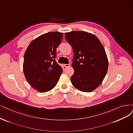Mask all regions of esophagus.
<instances>
[{"label":"esophagus","instance_id":"1","mask_svg":"<svg viewBox=\"0 0 133 133\" xmlns=\"http://www.w3.org/2000/svg\"><path fill=\"white\" fill-rule=\"evenodd\" d=\"M63 66H65V67H68L70 66V64H63Z\"/></svg>","mask_w":133,"mask_h":133}]
</instances>
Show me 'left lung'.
Masks as SVG:
<instances>
[{
	"label": "left lung",
	"mask_w": 133,
	"mask_h": 133,
	"mask_svg": "<svg viewBox=\"0 0 133 133\" xmlns=\"http://www.w3.org/2000/svg\"><path fill=\"white\" fill-rule=\"evenodd\" d=\"M65 39L74 52L72 85L83 92L94 90L102 83L109 67L102 44L94 34L84 31L65 33Z\"/></svg>",
	"instance_id": "obj_1"
}]
</instances>
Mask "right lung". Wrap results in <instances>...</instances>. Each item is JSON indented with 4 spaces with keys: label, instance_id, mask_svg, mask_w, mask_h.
Here are the masks:
<instances>
[{
    "label": "right lung",
    "instance_id": "right-lung-1",
    "mask_svg": "<svg viewBox=\"0 0 133 133\" xmlns=\"http://www.w3.org/2000/svg\"><path fill=\"white\" fill-rule=\"evenodd\" d=\"M63 37L61 32H48L31 42L24 53L23 69L27 81L41 92L56 86L62 68L55 60L56 48Z\"/></svg>",
    "mask_w": 133,
    "mask_h": 133
}]
</instances>
